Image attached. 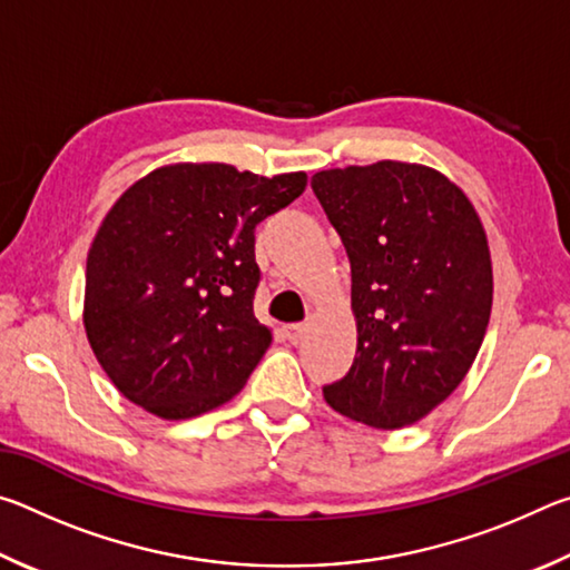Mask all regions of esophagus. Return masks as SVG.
Returning a JSON list of instances; mask_svg holds the SVG:
<instances>
[{
	"label": "esophagus",
	"mask_w": 570,
	"mask_h": 570,
	"mask_svg": "<svg viewBox=\"0 0 570 570\" xmlns=\"http://www.w3.org/2000/svg\"><path fill=\"white\" fill-rule=\"evenodd\" d=\"M284 334H286L288 342L298 344V342L304 340V334H306V324H286L284 326Z\"/></svg>",
	"instance_id": "esophagus-1"
}]
</instances>
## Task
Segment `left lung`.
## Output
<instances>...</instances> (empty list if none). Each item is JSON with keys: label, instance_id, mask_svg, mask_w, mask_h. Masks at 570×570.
<instances>
[{"label": "left lung", "instance_id": "left-lung-1", "mask_svg": "<svg viewBox=\"0 0 570 570\" xmlns=\"http://www.w3.org/2000/svg\"><path fill=\"white\" fill-rule=\"evenodd\" d=\"M312 188L352 264L356 354L324 387L342 417L400 430L465 380L493 308V262L475 206L422 163L320 170Z\"/></svg>", "mask_w": 570, "mask_h": 570}]
</instances>
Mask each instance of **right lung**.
I'll return each mask as SVG.
<instances>
[{"label": "right lung", "mask_w": 570, "mask_h": 570, "mask_svg": "<svg viewBox=\"0 0 570 570\" xmlns=\"http://www.w3.org/2000/svg\"><path fill=\"white\" fill-rule=\"evenodd\" d=\"M304 188V170L170 163L122 190L88 250L82 324L125 400L190 420L244 390L274 340L254 316V228Z\"/></svg>", "instance_id": "1"}]
</instances>
